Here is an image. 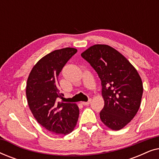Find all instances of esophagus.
<instances>
[{"label": "esophagus", "instance_id": "obj_1", "mask_svg": "<svg viewBox=\"0 0 159 159\" xmlns=\"http://www.w3.org/2000/svg\"><path fill=\"white\" fill-rule=\"evenodd\" d=\"M91 101H92V99L91 98H89L88 99V101H87V102H82V104H83L84 106H87V105H89V104L90 103V102H91Z\"/></svg>", "mask_w": 159, "mask_h": 159}]
</instances>
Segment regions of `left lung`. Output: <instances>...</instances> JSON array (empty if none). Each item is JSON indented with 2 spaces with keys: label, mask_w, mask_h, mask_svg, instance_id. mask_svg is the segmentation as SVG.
<instances>
[{
  "label": "left lung",
  "mask_w": 159,
  "mask_h": 159,
  "mask_svg": "<svg viewBox=\"0 0 159 159\" xmlns=\"http://www.w3.org/2000/svg\"><path fill=\"white\" fill-rule=\"evenodd\" d=\"M95 69L101 81L104 107L102 122L119 130L135 116L143 92L142 80L125 56L107 45H95L81 54Z\"/></svg>",
  "instance_id": "1"
}]
</instances>
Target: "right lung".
I'll list each match as a JSON object with an SVG mask.
<instances>
[{"label": "right lung", "mask_w": 159, "mask_h": 159, "mask_svg": "<svg viewBox=\"0 0 159 159\" xmlns=\"http://www.w3.org/2000/svg\"><path fill=\"white\" fill-rule=\"evenodd\" d=\"M77 52L72 48L56 50L37 63L27 80L28 105L38 122L48 131L67 134L73 131L79 118L75 103H62L58 75L67 61Z\"/></svg>", "instance_id": "add662e5"}]
</instances>
